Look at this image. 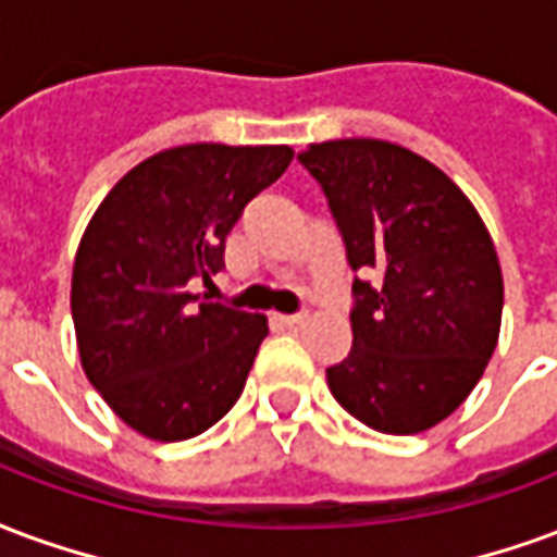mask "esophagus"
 <instances>
[{
    "label": "esophagus",
    "instance_id": "esophagus-1",
    "mask_svg": "<svg viewBox=\"0 0 557 557\" xmlns=\"http://www.w3.org/2000/svg\"><path fill=\"white\" fill-rule=\"evenodd\" d=\"M278 323H282V326H287V329H299L302 326V323H306V314H278Z\"/></svg>",
    "mask_w": 557,
    "mask_h": 557
}]
</instances>
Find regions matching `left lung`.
Masks as SVG:
<instances>
[{"label":"left lung","mask_w":557,"mask_h":557,"mask_svg":"<svg viewBox=\"0 0 557 557\" xmlns=\"http://www.w3.org/2000/svg\"><path fill=\"white\" fill-rule=\"evenodd\" d=\"M326 195L352 273V347L326 368L352 418L392 436L440 424L498 344L505 284L493 237L448 174L380 139L299 153Z\"/></svg>","instance_id":"obj_1"}]
</instances>
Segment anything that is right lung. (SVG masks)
I'll use <instances>...</instances> for the list:
<instances>
[{
  "mask_svg": "<svg viewBox=\"0 0 557 557\" xmlns=\"http://www.w3.org/2000/svg\"><path fill=\"white\" fill-rule=\"evenodd\" d=\"M294 160L287 145H181L129 169L76 249L71 311L85 376L124 424L193 440L225 416L267 318L189 294L225 267V237Z\"/></svg>",
  "mask_w": 557,
  "mask_h": 557,
  "instance_id": "1",
  "label": "right lung"
}]
</instances>
